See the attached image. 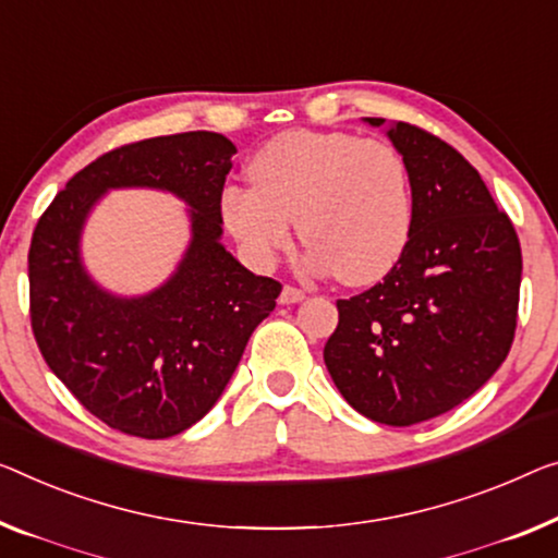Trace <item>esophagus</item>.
I'll return each mask as SVG.
<instances>
[{
	"instance_id": "esophagus-1",
	"label": "esophagus",
	"mask_w": 558,
	"mask_h": 558,
	"mask_svg": "<svg viewBox=\"0 0 558 558\" xmlns=\"http://www.w3.org/2000/svg\"><path fill=\"white\" fill-rule=\"evenodd\" d=\"M280 305H293V303H301V301H305V290H301V288H295V286H286L280 290Z\"/></svg>"
}]
</instances>
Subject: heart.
Wrapping results in <instances>:
<instances>
[{"mask_svg":"<svg viewBox=\"0 0 558 558\" xmlns=\"http://www.w3.org/2000/svg\"><path fill=\"white\" fill-rule=\"evenodd\" d=\"M253 187L222 193V220L255 265H272L293 240L313 270L348 286L384 278L405 251L413 187L403 155L384 140L290 130L247 162Z\"/></svg>","mask_w":558,"mask_h":558,"instance_id":"1","label":"heart"}]
</instances>
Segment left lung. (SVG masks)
Here are the masks:
<instances>
[{
  "label": "left lung",
  "mask_w": 558,
  "mask_h": 558,
  "mask_svg": "<svg viewBox=\"0 0 558 558\" xmlns=\"http://www.w3.org/2000/svg\"><path fill=\"white\" fill-rule=\"evenodd\" d=\"M386 135L411 172V238L384 280L336 303L323 359L365 418L413 426L471 398L509 355L521 245L461 153L409 122Z\"/></svg>",
  "instance_id": "obj_1"
}]
</instances>
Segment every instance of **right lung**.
<instances>
[{"mask_svg":"<svg viewBox=\"0 0 558 558\" xmlns=\"http://www.w3.org/2000/svg\"><path fill=\"white\" fill-rule=\"evenodd\" d=\"M238 149L218 132H180L122 145L57 193L29 245V318L41 355L72 396L114 430L170 438L218 403L253 330L282 286L232 257L222 185ZM153 186L185 198L194 238L160 289L107 294L81 265L88 210L107 189Z\"/></svg>","mask_w":558,"mask_h":558,"instance_id":"right-lung-1","label":"right lung"}]
</instances>
